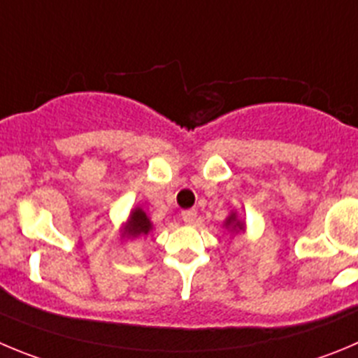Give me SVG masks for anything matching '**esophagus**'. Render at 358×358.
Returning <instances> with one entry per match:
<instances>
[{
  "label": "esophagus",
  "mask_w": 358,
  "mask_h": 358,
  "mask_svg": "<svg viewBox=\"0 0 358 358\" xmlns=\"http://www.w3.org/2000/svg\"><path fill=\"white\" fill-rule=\"evenodd\" d=\"M182 220L185 224H196V220H198V212L196 210H185L182 212Z\"/></svg>",
  "instance_id": "34e87169"
}]
</instances>
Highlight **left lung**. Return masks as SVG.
Listing matches in <instances>:
<instances>
[{"mask_svg":"<svg viewBox=\"0 0 358 358\" xmlns=\"http://www.w3.org/2000/svg\"><path fill=\"white\" fill-rule=\"evenodd\" d=\"M224 228L228 229L231 235H238V233H245V220L238 217V213L231 212L224 220Z\"/></svg>","mask_w":358,"mask_h":358,"instance_id":"8db88e82","label":"left lung"}]
</instances>
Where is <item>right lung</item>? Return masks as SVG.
Masks as SVG:
<instances>
[{
    "instance_id": "1",
    "label": "right lung",
    "mask_w": 358,
    "mask_h": 358,
    "mask_svg": "<svg viewBox=\"0 0 358 358\" xmlns=\"http://www.w3.org/2000/svg\"><path fill=\"white\" fill-rule=\"evenodd\" d=\"M153 229V222L150 220V217L146 215L145 210L141 206H134L130 210L129 217L123 222L122 229V238L123 240H136V238H143V236L150 235V231Z\"/></svg>"
}]
</instances>
